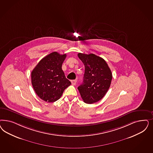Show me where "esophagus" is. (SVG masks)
I'll list each match as a JSON object with an SVG mask.
<instances>
[{"label":"esophagus","mask_w":153,"mask_h":153,"mask_svg":"<svg viewBox=\"0 0 153 153\" xmlns=\"http://www.w3.org/2000/svg\"><path fill=\"white\" fill-rule=\"evenodd\" d=\"M71 82L72 85H75L76 83V82H77V80H72L71 81Z\"/></svg>","instance_id":"1"}]
</instances>
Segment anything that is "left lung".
Returning a JSON list of instances; mask_svg holds the SVG:
<instances>
[{"label": "left lung", "mask_w": 153, "mask_h": 153, "mask_svg": "<svg viewBox=\"0 0 153 153\" xmlns=\"http://www.w3.org/2000/svg\"><path fill=\"white\" fill-rule=\"evenodd\" d=\"M85 66L83 82L78 87L81 97L87 104H94L104 97L112 80V73L106 62L93 53H79Z\"/></svg>", "instance_id": "1"}]
</instances>
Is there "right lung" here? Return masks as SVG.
I'll use <instances>...</instances> for the list:
<instances>
[{"instance_id": "add662e5", "label": "right lung", "mask_w": 153, "mask_h": 153, "mask_svg": "<svg viewBox=\"0 0 153 153\" xmlns=\"http://www.w3.org/2000/svg\"><path fill=\"white\" fill-rule=\"evenodd\" d=\"M66 57V54L53 52L41 59L31 72V83L35 92L45 102L58 100L71 84L62 70Z\"/></svg>"}]
</instances>
